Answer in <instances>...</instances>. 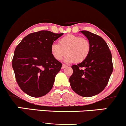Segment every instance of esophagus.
I'll return each instance as SVG.
<instances>
[{"instance_id":"34e87169","label":"esophagus","mask_w":126,"mask_h":126,"mask_svg":"<svg viewBox=\"0 0 126 126\" xmlns=\"http://www.w3.org/2000/svg\"><path fill=\"white\" fill-rule=\"evenodd\" d=\"M67 67V65H66L63 64V65H62V68H63H63H65V67Z\"/></svg>"}]
</instances>
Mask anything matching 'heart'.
<instances>
[{
	"instance_id": "heart-1",
	"label": "heart",
	"mask_w": 126,
	"mask_h": 126,
	"mask_svg": "<svg viewBox=\"0 0 126 126\" xmlns=\"http://www.w3.org/2000/svg\"><path fill=\"white\" fill-rule=\"evenodd\" d=\"M53 56L58 61L61 60L67 54L65 62L80 63L84 61L90 50V42L81 36L68 34L59 40V44H53L50 47Z\"/></svg>"
}]
</instances>
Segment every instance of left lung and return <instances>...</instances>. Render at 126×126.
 <instances>
[{
    "mask_svg": "<svg viewBox=\"0 0 126 126\" xmlns=\"http://www.w3.org/2000/svg\"><path fill=\"white\" fill-rule=\"evenodd\" d=\"M89 40L90 50L84 61L73 65L69 81L75 93L91 97L101 93L107 85L113 72L111 54L106 41L88 31H81Z\"/></svg>",
    "mask_w": 126,
    "mask_h": 126,
    "instance_id": "1",
    "label": "left lung"
}]
</instances>
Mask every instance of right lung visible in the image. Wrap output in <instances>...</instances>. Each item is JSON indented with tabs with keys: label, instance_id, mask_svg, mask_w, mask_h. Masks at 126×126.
I'll list each match as a JSON object with an SVG mask.
<instances>
[{
	"label": "right lung",
	"instance_id": "add662e5",
	"mask_svg": "<svg viewBox=\"0 0 126 126\" xmlns=\"http://www.w3.org/2000/svg\"><path fill=\"white\" fill-rule=\"evenodd\" d=\"M63 34L45 30L32 33L16 47L13 68L18 85L26 94L39 98L51 90L62 63L54 59L50 47Z\"/></svg>",
	"mask_w": 126,
	"mask_h": 126
}]
</instances>
